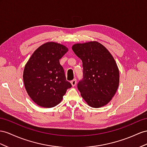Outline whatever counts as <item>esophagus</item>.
I'll use <instances>...</instances> for the list:
<instances>
[{"instance_id":"obj_1","label":"esophagus","mask_w":147,"mask_h":147,"mask_svg":"<svg viewBox=\"0 0 147 147\" xmlns=\"http://www.w3.org/2000/svg\"><path fill=\"white\" fill-rule=\"evenodd\" d=\"M76 83H77V81H76V79H74V80H73L71 81V85H72V86H73V87H74V86H76Z\"/></svg>"}]
</instances>
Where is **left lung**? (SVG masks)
Wrapping results in <instances>:
<instances>
[{
    "label": "left lung",
    "mask_w": 147,
    "mask_h": 147,
    "mask_svg": "<svg viewBox=\"0 0 147 147\" xmlns=\"http://www.w3.org/2000/svg\"><path fill=\"white\" fill-rule=\"evenodd\" d=\"M72 49L82 62L83 79L78 84L82 97L92 107L106 106L119 85V71L114 57L96 41L74 44Z\"/></svg>",
    "instance_id": "1"
}]
</instances>
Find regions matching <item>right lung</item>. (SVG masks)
Wrapping results in <instances>:
<instances>
[{
	"label": "right lung",
	"instance_id": "1",
	"mask_svg": "<svg viewBox=\"0 0 147 147\" xmlns=\"http://www.w3.org/2000/svg\"><path fill=\"white\" fill-rule=\"evenodd\" d=\"M68 51L65 45L47 42L41 45L29 58L24 70L23 79L28 96L38 106L51 108L59 104L67 89L59 59Z\"/></svg>",
	"mask_w": 147,
	"mask_h": 147
}]
</instances>
